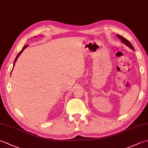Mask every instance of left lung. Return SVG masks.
I'll use <instances>...</instances> for the list:
<instances>
[{"label":"left lung","instance_id":"8db88e82","mask_svg":"<svg viewBox=\"0 0 148 148\" xmlns=\"http://www.w3.org/2000/svg\"><path fill=\"white\" fill-rule=\"evenodd\" d=\"M116 36H117V37H118V38L120 39L121 40V41H122L123 42L124 44H125V45H126L128 47H129V48H130V49L134 50V47H133L132 45V44L130 43V41H128V40L127 39H125V37H122V36H120V35H118V34H117V35H116Z\"/></svg>","mask_w":148,"mask_h":148}]
</instances>
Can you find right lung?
Returning a JSON list of instances; mask_svg holds the SVG:
<instances>
[{
    "mask_svg": "<svg viewBox=\"0 0 148 148\" xmlns=\"http://www.w3.org/2000/svg\"><path fill=\"white\" fill-rule=\"evenodd\" d=\"M28 46L27 45H26V46H25L24 47H23V49H22L21 50V51H20V52H19V53H18V55L16 56V58H15V60H14V65H13V67H14V64H15V62H16V60H17V59H18V58L19 57V56H20V54H21V53H22V51H23V50L25 49L26 48H27V47ZM12 69H13V68H12Z\"/></svg>",
    "mask_w": 148,
    "mask_h": 148,
    "instance_id": "add662e5",
    "label": "right lung"
}]
</instances>
